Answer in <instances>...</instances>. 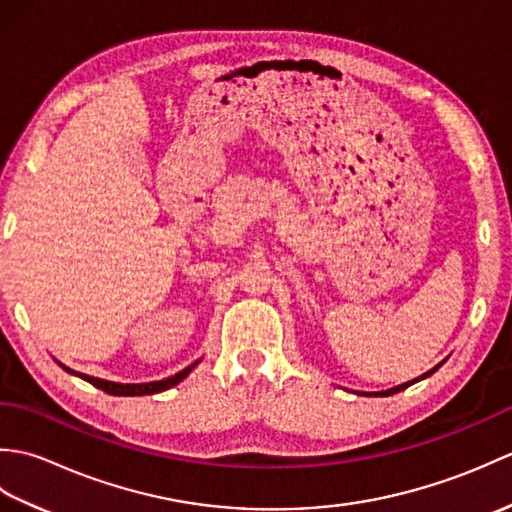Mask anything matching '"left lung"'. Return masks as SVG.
I'll use <instances>...</instances> for the list:
<instances>
[{"label":"left lung","mask_w":512,"mask_h":512,"mask_svg":"<svg viewBox=\"0 0 512 512\" xmlns=\"http://www.w3.org/2000/svg\"><path fill=\"white\" fill-rule=\"evenodd\" d=\"M444 365V361L442 363H438L436 367H431L429 372H424L422 376H418V378H413V380H407V383H402V385H396V387H391V389H387V391H374V394H363V396H391V394H398V391H402V389H407L409 385H413V383H418V380H422V378H429L433 372H438V369Z\"/></svg>","instance_id":"8db88e82"}]
</instances>
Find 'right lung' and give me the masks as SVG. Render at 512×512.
Listing matches in <instances>:
<instances>
[{"label":"right lung","instance_id":"obj_1","mask_svg":"<svg viewBox=\"0 0 512 512\" xmlns=\"http://www.w3.org/2000/svg\"><path fill=\"white\" fill-rule=\"evenodd\" d=\"M57 363H59V361H57ZM198 363H200V361H195V363H191L189 367H184L182 372L173 374V376H169V378H162V380H151V383H114V380H103V378H94V376H88V374L74 372V369H70L68 365H63V363H59V365H61L68 374L79 376V378H83V380H88V383H92L94 387L103 389L105 394H112V396H149V394H160V391H165V389H169V387H173V385H178L180 380H184V378H187V376L193 372L195 365H198Z\"/></svg>","mask_w":512,"mask_h":512}]
</instances>
